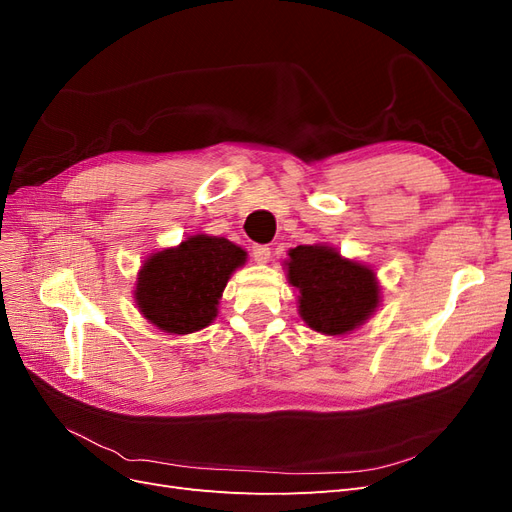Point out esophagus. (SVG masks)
<instances>
[{"mask_svg":"<svg viewBox=\"0 0 512 512\" xmlns=\"http://www.w3.org/2000/svg\"><path fill=\"white\" fill-rule=\"evenodd\" d=\"M252 256L256 262H267L271 258V247L262 245V243H254L252 245Z\"/></svg>","mask_w":512,"mask_h":512,"instance_id":"obj_1","label":"esophagus"}]
</instances>
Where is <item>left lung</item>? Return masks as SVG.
I'll return each mask as SVG.
<instances>
[{
    "instance_id": "obj_1",
    "label": "left lung",
    "mask_w": 512,
    "mask_h": 512,
    "mask_svg": "<svg viewBox=\"0 0 512 512\" xmlns=\"http://www.w3.org/2000/svg\"><path fill=\"white\" fill-rule=\"evenodd\" d=\"M288 282L299 290L303 320L327 335L356 329L380 301L374 271L324 245H299L290 250Z\"/></svg>"
}]
</instances>
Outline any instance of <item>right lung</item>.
Wrapping results in <instances>:
<instances>
[{
    "instance_id": "1",
    "label": "right lung",
    "mask_w": 512,
    "mask_h": 512,
    "mask_svg": "<svg viewBox=\"0 0 512 512\" xmlns=\"http://www.w3.org/2000/svg\"><path fill=\"white\" fill-rule=\"evenodd\" d=\"M245 252L222 237L196 235L153 254L141 269L136 303L166 333H194L218 316V301Z\"/></svg>"
}]
</instances>
